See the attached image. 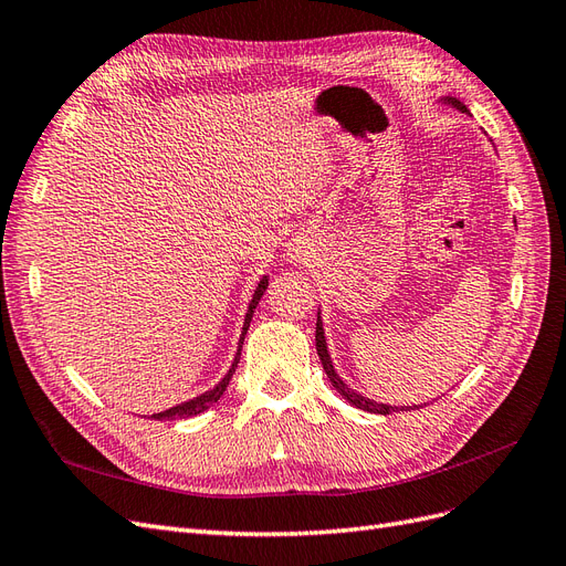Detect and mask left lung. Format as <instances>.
I'll return each instance as SVG.
<instances>
[{"mask_svg":"<svg viewBox=\"0 0 566 566\" xmlns=\"http://www.w3.org/2000/svg\"><path fill=\"white\" fill-rule=\"evenodd\" d=\"M439 101H441L443 106H451V108H455V111H460V113H470L468 106L462 104V101H458L455 96H441ZM316 352H318L323 370H325V375H328V380H331L333 389H335L337 394H342V399H345L347 403H352L354 408H361V410H368V413H378V416H391V413H399V410H413V408H416V406L410 408V406H387V403H378V401H373V399L364 397V394L354 391L345 380L339 378L335 366H333V358H331V354H328V345H325V333H323L321 312H318V318H316Z\"/></svg>","mask_w":566,"mask_h":566,"instance_id":"1","label":"left lung"}]
</instances>
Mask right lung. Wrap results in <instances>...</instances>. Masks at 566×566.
<instances>
[{
  "instance_id": "1",
  "label": "right lung",
  "mask_w": 566,
  "mask_h": 566,
  "mask_svg": "<svg viewBox=\"0 0 566 566\" xmlns=\"http://www.w3.org/2000/svg\"><path fill=\"white\" fill-rule=\"evenodd\" d=\"M266 287H269V276H262L260 283H256V287H254V295H252V302H250V306H248L245 323H243V331H241V339H238V349H235V356H233V364H231V368H229V373L224 375V378H221L212 389L198 394V397H193V399H188V401H181V403H177V406H172V408H167V410H163V413H153V416H150L153 420L193 418V416L205 413V410H208L210 406H214L221 397H224V391H227V387H229V382H231V378H233V373H235V368H238V361H241L243 339H245V335H248L252 314H254V310H256V304H260L262 295L266 293Z\"/></svg>"
}]
</instances>
